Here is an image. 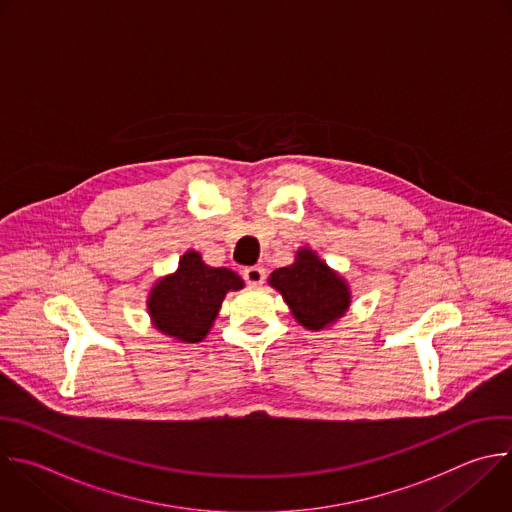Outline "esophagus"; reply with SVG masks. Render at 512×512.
Returning <instances> with one entry per match:
<instances>
[{
    "label": "esophagus",
    "mask_w": 512,
    "mask_h": 512,
    "mask_svg": "<svg viewBox=\"0 0 512 512\" xmlns=\"http://www.w3.org/2000/svg\"><path fill=\"white\" fill-rule=\"evenodd\" d=\"M243 279L249 285H261L265 281V269L263 267H247L243 271Z\"/></svg>",
    "instance_id": "esophagus-1"
}]
</instances>
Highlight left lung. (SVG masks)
Here are the masks:
<instances>
[{
	"label": "left lung",
	"mask_w": 512,
	"mask_h": 512,
	"mask_svg": "<svg viewBox=\"0 0 512 512\" xmlns=\"http://www.w3.org/2000/svg\"><path fill=\"white\" fill-rule=\"evenodd\" d=\"M269 285L281 293L295 321L309 331L333 325L352 305L346 277L331 269L311 247H299L291 265L269 275Z\"/></svg>",
	"instance_id": "8db88e82"
}]
</instances>
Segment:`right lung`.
<instances>
[{
  "instance_id": "right-lung-1",
  "label": "right lung",
  "mask_w": 512,
  "mask_h": 512,
  "mask_svg": "<svg viewBox=\"0 0 512 512\" xmlns=\"http://www.w3.org/2000/svg\"><path fill=\"white\" fill-rule=\"evenodd\" d=\"M243 279L227 267H211L189 249L179 267L154 281L146 299L152 327L177 344H199L209 335L223 299L243 289Z\"/></svg>"
}]
</instances>
